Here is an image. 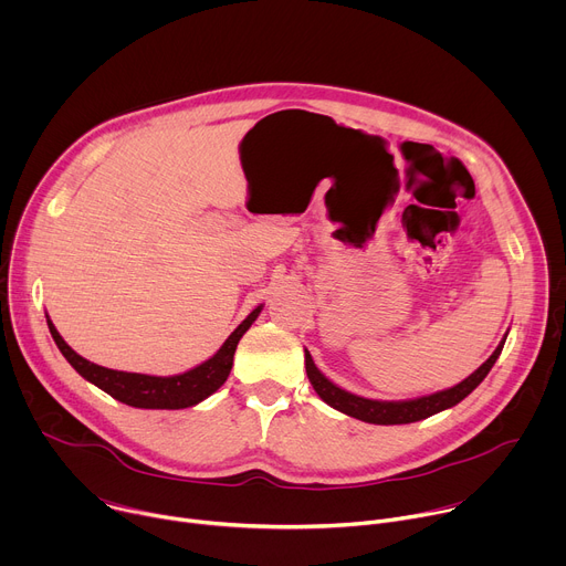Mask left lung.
<instances>
[{
    "label": "left lung",
    "mask_w": 566,
    "mask_h": 566,
    "mask_svg": "<svg viewBox=\"0 0 566 566\" xmlns=\"http://www.w3.org/2000/svg\"><path fill=\"white\" fill-rule=\"evenodd\" d=\"M504 343H506V338L497 345V349L493 352V356L486 363H483L479 369H474L459 385L437 391V394H430V396L410 398V400H374V398L356 396V394L334 385L325 374H322L315 367V363L306 349H304V365H306V376H308L315 394L334 410H338L347 417H354L358 421H365V423L402 426V423H415V421L428 419L448 408H454L457 402H461L483 378L489 376V371L493 369L495 360L500 358V354L504 349Z\"/></svg>",
    "instance_id": "1"
}]
</instances>
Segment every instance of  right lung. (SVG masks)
<instances>
[{"label":"right lung","instance_id":"obj_1","mask_svg":"<svg viewBox=\"0 0 566 566\" xmlns=\"http://www.w3.org/2000/svg\"><path fill=\"white\" fill-rule=\"evenodd\" d=\"M260 313H262V304L249 313V317L226 338V343L219 347V352L212 358L177 376H147V374H132V371L101 367L75 354L62 340L49 315H46V325L57 349L69 360V365L85 380L94 382L116 400L125 402V406L140 408V410H184L206 400L226 382L232 369V356H234L237 343L251 329V325L258 319Z\"/></svg>","mask_w":566,"mask_h":566}]
</instances>
